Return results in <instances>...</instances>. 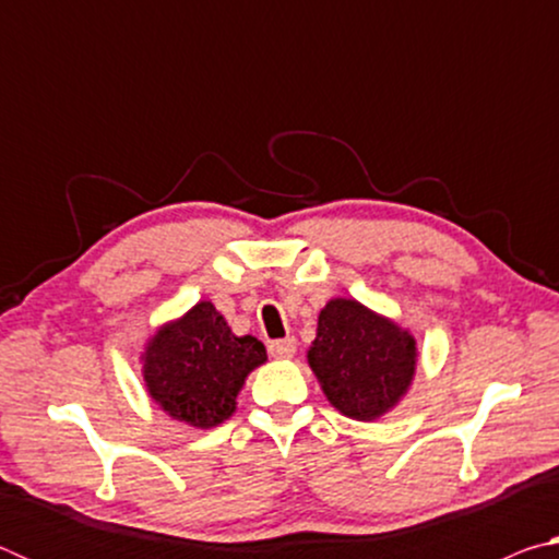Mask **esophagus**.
<instances>
[{
	"instance_id": "obj_1",
	"label": "esophagus",
	"mask_w": 559,
	"mask_h": 559,
	"mask_svg": "<svg viewBox=\"0 0 559 559\" xmlns=\"http://www.w3.org/2000/svg\"><path fill=\"white\" fill-rule=\"evenodd\" d=\"M269 353L271 357L286 359L296 355V337H281V340H271L269 343Z\"/></svg>"
}]
</instances>
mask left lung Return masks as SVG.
Returning a JSON list of instances; mask_svg holds the SVG:
<instances>
[{"label": "left lung", "instance_id": "1", "mask_svg": "<svg viewBox=\"0 0 559 559\" xmlns=\"http://www.w3.org/2000/svg\"><path fill=\"white\" fill-rule=\"evenodd\" d=\"M308 362L335 409L372 421L402 400L416 365L414 337L386 318L335 298L320 310Z\"/></svg>", "mask_w": 559, "mask_h": 559}]
</instances>
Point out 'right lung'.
<instances>
[{
  "label": "right lung",
  "instance_id": "obj_1",
  "mask_svg": "<svg viewBox=\"0 0 559 559\" xmlns=\"http://www.w3.org/2000/svg\"><path fill=\"white\" fill-rule=\"evenodd\" d=\"M263 362L261 340L236 337L204 300L153 337L145 353V382L169 416L210 429L229 419L246 374Z\"/></svg>",
  "mask_w": 559,
  "mask_h": 559
}]
</instances>
